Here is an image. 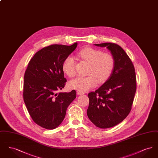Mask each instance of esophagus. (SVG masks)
<instances>
[{
    "label": "esophagus",
    "mask_w": 158,
    "mask_h": 158,
    "mask_svg": "<svg viewBox=\"0 0 158 158\" xmlns=\"http://www.w3.org/2000/svg\"><path fill=\"white\" fill-rule=\"evenodd\" d=\"M77 94L78 95H81L83 94V92H81V91H79V90H77Z\"/></svg>",
    "instance_id": "obj_1"
}]
</instances>
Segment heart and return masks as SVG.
<instances>
[{
	"label": "heart",
	"mask_w": 158,
	"mask_h": 158,
	"mask_svg": "<svg viewBox=\"0 0 158 158\" xmlns=\"http://www.w3.org/2000/svg\"><path fill=\"white\" fill-rule=\"evenodd\" d=\"M79 56L85 61L90 64L86 77L79 76L69 83V86L73 89L85 92L94 88L97 81L99 83L105 82L111 75L115 66V60L113 56L102 51L92 48H85L78 53ZM63 73L73 77L76 73L75 61L73 57L69 56L63 62Z\"/></svg>",
	"instance_id": "obj_1"
}]
</instances>
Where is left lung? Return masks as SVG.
Instances as JSON below:
<instances>
[{
    "label": "left lung",
    "mask_w": 158,
    "mask_h": 158,
    "mask_svg": "<svg viewBox=\"0 0 158 158\" xmlns=\"http://www.w3.org/2000/svg\"><path fill=\"white\" fill-rule=\"evenodd\" d=\"M106 47L115 60L113 73L97 90L88 94L87 115L101 128L112 127L124 120L131 109L136 90L135 70L124 50L116 44H94Z\"/></svg>",
    "instance_id": "1"
}]
</instances>
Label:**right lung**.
<instances>
[{
  "instance_id": "add662e5",
  "label": "right lung",
  "mask_w": 158,
  "mask_h": 158,
  "mask_svg": "<svg viewBox=\"0 0 158 158\" xmlns=\"http://www.w3.org/2000/svg\"><path fill=\"white\" fill-rule=\"evenodd\" d=\"M77 43L44 47L31 59L25 72L23 101L32 119L48 130L57 127L64 120L68 106L76 92H59L66 82L62 64Z\"/></svg>"
}]
</instances>
